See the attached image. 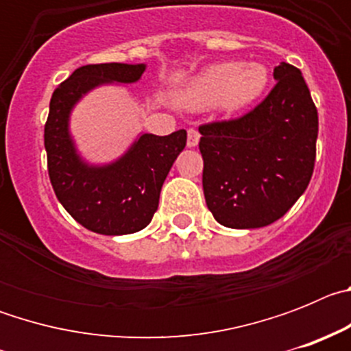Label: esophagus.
I'll return each instance as SVG.
<instances>
[{
    "label": "esophagus",
    "instance_id": "esophagus-1",
    "mask_svg": "<svg viewBox=\"0 0 351 351\" xmlns=\"http://www.w3.org/2000/svg\"><path fill=\"white\" fill-rule=\"evenodd\" d=\"M198 141H200V133L195 128L188 130V141H186V145H188V147H195V145L198 144Z\"/></svg>",
    "mask_w": 351,
    "mask_h": 351
}]
</instances>
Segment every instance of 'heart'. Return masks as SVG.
Here are the masks:
<instances>
[{
    "label": "heart",
    "instance_id": "heart-1",
    "mask_svg": "<svg viewBox=\"0 0 351 351\" xmlns=\"http://www.w3.org/2000/svg\"><path fill=\"white\" fill-rule=\"evenodd\" d=\"M269 71L258 63L221 61L198 71L176 91V104L186 108H207L218 104L226 114L246 108L267 88Z\"/></svg>",
    "mask_w": 351,
    "mask_h": 351
}]
</instances>
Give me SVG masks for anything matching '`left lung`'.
Wrapping results in <instances>:
<instances>
[{
  "instance_id": "obj_1",
  "label": "left lung",
  "mask_w": 351,
  "mask_h": 351,
  "mask_svg": "<svg viewBox=\"0 0 351 351\" xmlns=\"http://www.w3.org/2000/svg\"><path fill=\"white\" fill-rule=\"evenodd\" d=\"M276 86L243 117L200 132L202 184L214 219L228 228H260L280 219L311 181L318 112L299 68H274Z\"/></svg>"
}]
</instances>
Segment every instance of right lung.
Instances as JSON below:
<instances>
[{"label":"right lung","instance_id":"obj_1","mask_svg":"<svg viewBox=\"0 0 351 351\" xmlns=\"http://www.w3.org/2000/svg\"><path fill=\"white\" fill-rule=\"evenodd\" d=\"M145 64L101 63L77 68L52 93L43 132L51 184L61 206L88 230L126 235L151 223L161 186L186 145V130L158 137L142 133L119 160L89 165L77 153L68 130L71 108L101 84L137 82Z\"/></svg>","mask_w":351,"mask_h":351}]
</instances>
